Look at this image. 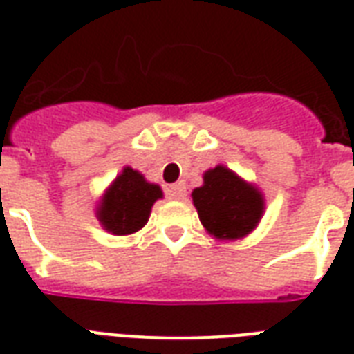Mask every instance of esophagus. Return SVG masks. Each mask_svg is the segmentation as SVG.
Masks as SVG:
<instances>
[{
    "label": "esophagus",
    "mask_w": 354,
    "mask_h": 354,
    "mask_svg": "<svg viewBox=\"0 0 354 354\" xmlns=\"http://www.w3.org/2000/svg\"><path fill=\"white\" fill-rule=\"evenodd\" d=\"M167 194H169V198L172 200H185L187 196V189L182 183H176V185H171V187L167 189Z\"/></svg>",
    "instance_id": "obj_1"
}]
</instances>
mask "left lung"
<instances>
[{"label": "left lung", "instance_id": "1", "mask_svg": "<svg viewBox=\"0 0 354 354\" xmlns=\"http://www.w3.org/2000/svg\"><path fill=\"white\" fill-rule=\"evenodd\" d=\"M200 222L216 239H241L257 226L264 202L257 189L242 182L226 167L204 174V185L193 191Z\"/></svg>", "mask_w": 354, "mask_h": 354}]
</instances>
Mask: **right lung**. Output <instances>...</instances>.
I'll list each match as a JSON object with an SVG mask.
<instances>
[{"mask_svg":"<svg viewBox=\"0 0 354 354\" xmlns=\"http://www.w3.org/2000/svg\"><path fill=\"white\" fill-rule=\"evenodd\" d=\"M158 198H161V189L127 167L104 194L97 215L110 233L130 235L147 224L150 209Z\"/></svg>","mask_w":354,"mask_h":354,"instance_id":"add662e5","label":"right lung"}]
</instances>
